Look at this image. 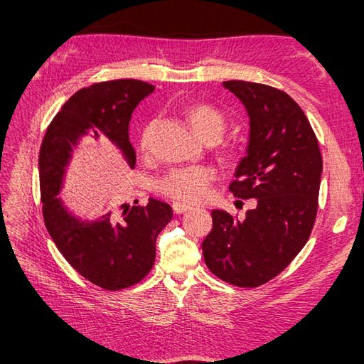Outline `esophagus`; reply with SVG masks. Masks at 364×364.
I'll return each mask as SVG.
<instances>
[{
  "mask_svg": "<svg viewBox=\"0 0 364 364\" xmlns=\"http://www.w3.org/2000/svg\"><path fill=\"white\" fill-rule=\"evenodd\" d=\"M172 208H173V211H175L176 214H183V213H188V211H191V210H192V206H189V205H184V203H180V202L173 203V205H172Z\"/></svg>",
  "mask_w": 364,
  "mask_h": 364,
  "instance_id": "obj_1",
  "label": "esophagus"
}]
</instances>
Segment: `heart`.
<instances>
[{
  "label": "heart",
  "mask_w": 364,
  "mask_h": 364,
  "mask_svg": "<svg viewBox=\"0 0 364 364\" xmlns=\"http://www.w3.org/2000/svg\"><path fill=\"white\" fill-rule=\"evenodd\" d=\"M186 119L192 129L205 142L210 141V139L219 141L227 125L225 115L222 114V111H219L215 106L203 102L189 105L186 107ZM149 136L150 127H146L142 134V149L149 146ZM214 178L215 172L211 167L197 166L175 168L158 183V189L164 196L180 200V202L198 203L203 202L210 196L211 183Z\"/></svg>",
  "instance_id": "obj_1"
}]
</instances>
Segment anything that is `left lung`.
Segmentation results:
<instances>
[{
    "mask_svg": "<svg viewBox=\"0 0 364 364\" xmlns=\"http://www.w3.org/2000/svg\"><path fill=\"white\" fill-rule=\"evenodd\" d=\"M250 119L247 156L230 192L257 198L239 220L213 210L202 244L208 269L220 280L257 288L288 267L304 249L318 213L322 156L306 115L283 90L266 84L223 81Z\"/></svg>",
    "mask_w": 364,
    "mask_h": 364,
    "instance_id": "8db88e82",
    "label": "left lung"
}]
</instances>
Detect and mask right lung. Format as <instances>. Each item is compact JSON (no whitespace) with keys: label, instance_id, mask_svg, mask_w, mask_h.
I'll return each mask as SVG.
<instances>
[{"label":"right lung","instance_id":"obj_1","mask_svg":"<svg viewBox=\"0 0 364 364\" xmlns=\"http://www.w3.org/2000/svg\"><path fill=\"white\" fill-rule=\"evenodd\" d=\"M153 90L154 86L139 80L97 82L78 90L50 123L38 153L45 227L68 264L106 291L125 289L150 272L156 237L172 219V208L150 198L146 206H112L89 220L76 218L59 194L73 151L86 136L95 142L107 139L134 168L131 114Z\"/></svg>","mask_w":364,"mask_h":364}]
</instances>
